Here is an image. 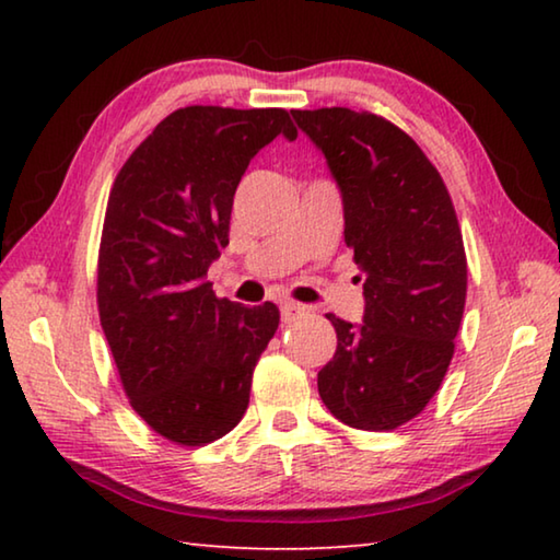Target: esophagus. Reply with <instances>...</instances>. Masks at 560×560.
I'll list each match as a JSON object with an SVG mask.
<instances>
[{
	"label": "esophagus",
	"mask_w": 560,
	"mask_h": 560,
	"mask_svg": "<svg viewBox=\"0 0 560 560\" xmlns=\"http://www.w3.org/2000/svg\"><path fill=\"white\" fill-rule=\"evenodd\" d=\"M303 308L306 306H301V303H296V301H283L281 303V320L283 324H289V320L296 318Z\"/></svg>",
	"instance_id": "esophagus-1"
}]
</instances>
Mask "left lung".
Segmentation results:
<instances>
[{"mask_svg":"<svg viewBox=\"0 0 560 560\" xmlns=\"http://www.w3.org/2000/svg\"><path fill=\"white\" fill-rule=\"evenodd\" d=\"M343 202V236L363 279V320L328 314L334 360L318 395L336 420L395 430L440 390L467 299V257L447 187L390 120L350 108L291 110Z\"/></svg>","mask_w":560,"mask_h":560,"instance_id":"left-lung-1","label":"left lung"}]
</instances>
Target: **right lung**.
Here are the masks:
<instances>
[{
    "label": "right lung",
    "mask_w": 560,
    "mask_h": 560,
    "mask_svg": "<svg viewBox=\"0 0 560 560\" xmlns=\"http://www.w3.org/2000/svg\"><path fill=\"white\" fill-rule=\"evenodd\" d=\"M277 136H299L281 108H179L110 189L98 254L103 334L132 410L187 447L236 428L279 328L271 301L242 306L205 281L230 244L236 185Z\"/></svg>",
    "instance_id": "right-lung-1"
}]
</instances>
